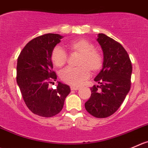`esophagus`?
Masks as SVG:
<instances>
[{"label":"esophagus","mask_w":148,"mask_h":148,"mask_svg":"<svg viewBox=\"0 0 148 148\" xmlns=\"http://www.w3.org/2000/svg\"><path fill=\"white\" fill-rule=\"evenodd\" d=\"M79 89V87H74V86H71V90H78Z\"/></svg>","instance_id":"34e87169"}]
</instances>
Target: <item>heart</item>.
Instances as JSON below:
<instances>
[{"instance_id":"1","label":"heart","mask_w":148,"mask_h":148,"mask_svg":"<svg viewBox=\"0 0 148 148\" xmlns=\"http://www.w3.org/2000/svg\"><path fill=\"white\" fill-rule=\"evenodd\" d=\"M67 48L71 53L79 54V68L69 67L61 73V79L67 84L73 86H79L90 77V70L96 72L103 66L101 55L95 51L92 42L84 39H79L69 42ZM68 56L66 52L61 46H56L51 53V60L56 66L61 67L66 63Z\"/></svg>"}]
</instances>
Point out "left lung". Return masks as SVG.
<instances>
[{
  "label": "left lung",
  "mask_w": 148,
  "mask_h": 148,
  "mask_svg": "<svg viewBox=\"0 0 148 148\" xmlns=\"http://www.w3.org/2000/svg\"><path fill=\"white\" fill-rule=\"evenodd\" d=\"M97 41L103 53V68L94 79L100 85L92 87L90 99L84 104L89 114L96 118H106L122 104L131 87L132 66L124 47L103 33Z\"/></svg>",
  "instance_id": "1"
}]
</instances>
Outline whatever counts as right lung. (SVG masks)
Wrapping results in <instances>:
<instances>
[{
  "mask_svg": "<svg viewBox=\"0 0 148 148\" xmlns=\"http://www.w3.org/2000/svg\"><path fill=\"white\" fill-rule=\"evenodd\" d=\"M63 36L45 34L32 40L20 53L17 60L16 82L28 108L34 114L52 117L62 110L71 89L58 82L56 89L49 88L57 79L53 71L52 51Z\"/></svg>",
  "mask_w": 148,
  "mask_h": 148,
  "instance_id": "1",
  "label": "right lung"
}]
</instances>
